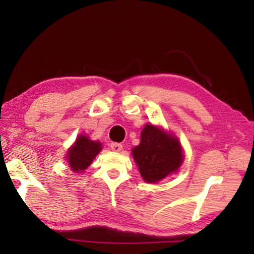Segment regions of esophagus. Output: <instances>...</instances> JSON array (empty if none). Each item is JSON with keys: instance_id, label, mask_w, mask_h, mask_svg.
Instances as JSON below:
<instances>
[{"instance_id": "obj_1", "label": "esophagus", "mask_w": 254, "mask_h": 254, "mask_svg": "<svg viewBox=\"0 0 254 254\" xmlns=\"http://www.w3.org/2000/svg\"><path fill=\"white\" fill-rule=\"evenodd\" d=\"M110 145H111V149L115 152H120L123 148V145L121 143H118V142H112Z\"/></svg>"}]
</instances>
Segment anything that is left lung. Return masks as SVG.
Listing matches in <instances>:
<instances>
[{
  "label": "left lung",
  "instance_id": "1",
  "mask_svg": "<svg viewBox=\"0 0 254 254\" xmlns=\"http://www.w3.org/2000/svg\"><path fill=\"white\" fill-rule=\"evenodd\" d=\"M142 178L157 183L177 170L183 163L179 141L153 126H145L140 144L132 150Z\"/></svg>",
  "mask_w": 254,
  "mask_h": 254
}]
</instances>
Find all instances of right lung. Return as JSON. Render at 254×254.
<instances>
[{
  "mask_svg": "<svg viewBox=\"0 0 254 254\" xmlns=\"http://www.w3.org/2000/svg\"><path fill=\"white\" fill-rule=\"evenodd\" d=\"M101 143L91 141L86 135H80L74 147L68 151V163L75 173H80L91 165L93 159L101 151Z\"/></svg>",
  "mask_w": 254,
  "mask_h": 254,
  "instance_id": "1",
  "label": "right lung"
}]
</instances>
